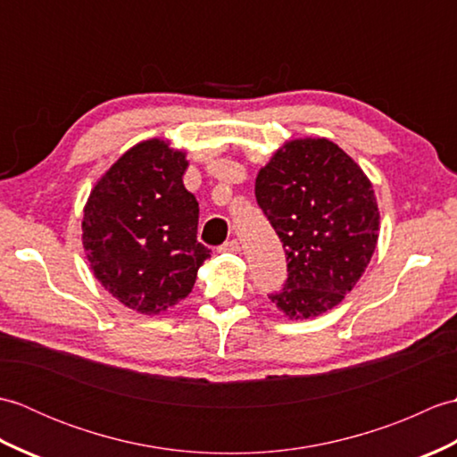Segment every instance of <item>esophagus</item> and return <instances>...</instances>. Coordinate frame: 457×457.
Here are the masks:
<instances>
[{"label": "esophagus", "mask_w": 457, "mask_h": 457, "mask_svg": "<svg viewBox=\"0 0 457 457\" xmlns=\"http://www.w3.org/2000/svg\"><path fill=\"white\" fill-rule=\"evenodd\" d=\"M220 251H226V253H239L241 245H239L237 239H231V241H226V244L220 247Z\"/></svg>", "instance_id": "1"}]
</instances>
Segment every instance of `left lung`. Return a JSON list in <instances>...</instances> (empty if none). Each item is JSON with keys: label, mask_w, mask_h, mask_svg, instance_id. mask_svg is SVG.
I'll return each mask as SVG.
<instances>
[{"label": "left lung", "mask_w": 457, "mask_h": 457, "mask_svg": "<svg viewBox=\"0 0 457 457\" xmlns=\"http://www.w3.org/2000/svg\"><path fill=\"white\" fill-rule=\"evenodd\" d=\"M255 198L287 255V280L269 295L288 318L306 320L342 303L377 245L373 187L328 139H295L257 174Z\"/></svg>", "instance_id": "1"}]
</instances>
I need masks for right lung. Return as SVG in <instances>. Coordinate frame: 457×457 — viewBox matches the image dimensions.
<instances>
[{
  "mask_svg": "<svg viewBox=\"0 0 457 457\" xmlns=\"http://www.w3.org/2000/svg\"><path fill=\"white\" fill-rule=\"evenodd\" d=\"M187 154L169 143L135 145L86 202L82 244L105 290L141 314L187 298L210 257L198 234V202L184 188Z\"/></svg>",
  "mask_w": 457,
  "mask_h": 457,
  "instance_id": "obj_1",
  "label": "right lung"
}]
</instances>
